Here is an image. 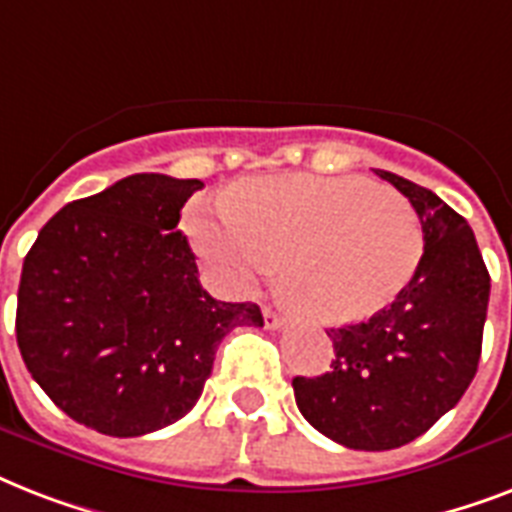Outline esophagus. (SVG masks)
<instances>
[{"instance_id": "obj_1", "label": "esophagus", "mask_w": 512, "mask_h": 512, "mask_svg": "<svg viewBox=\"0 0 512 512\" xmlns=\"http://www.w3.org/2000/svg\"><path fill=\"white\" fill-rule=\"evenodd\" d=\"M263 319H265V327H268V329L284 327V316L273 311V308H263Z\"/></svg>"}]
</instances>
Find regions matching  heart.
<instances>
[{"label":"heart","instance_id":"1","mask_svg":"<svg viewBox=\"0 0 512 512\" xmlns=\"http://www.w3.org/2000/svg\"><path fill=\"white\" fill-rule=\"evenodd\" d=\"M188 231L239 292L287 265V297L319 324H353L388 308L425 247L412 204L361 177L257 180L228 204H199Z\"/></svg>","mask_w":512,"mask_h":512}]
</instances>
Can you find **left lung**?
<instances>
[{
    "instance_id": "obj_1",
    "label": "left lung",
    "mask_w": 512,
    "mask_h": 512,
    "mask_svg": "<svg viewBox=\"0 0 512 512\" xmlns=\"http://www.w3.org/2000/svg\"><path fill=\"white\" fill-rule=\"evenodd\" d=\"M377 175L396 185L420 217V265L388 308L361 324L329 329V372L292 380L305 420L361 452L409 444L460 401L476 377L492 289L465 217L406 177Z\"/></svg>"
}]
</instances>
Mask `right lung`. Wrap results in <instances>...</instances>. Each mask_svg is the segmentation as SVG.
<instances>
[{
    "label": "right lung",
    "mask_w": 512,
    "mask_h": 512,
    "mask_svg": "<svg viewBox=\"0 0 512 512\" xmlns=\"http://www.w3.org/2000/svg\"><path fill=\"white\" fill-rule=\"evenodd\" d=\"M201 185L124 177L50 217L23 260L20 356L55 406L103 436H146L185 417L220 340L263 327L255 303H220L201 289L177 231Z\"/></svg>",
    "instance_id": "add662e5"
}]
</instances>
